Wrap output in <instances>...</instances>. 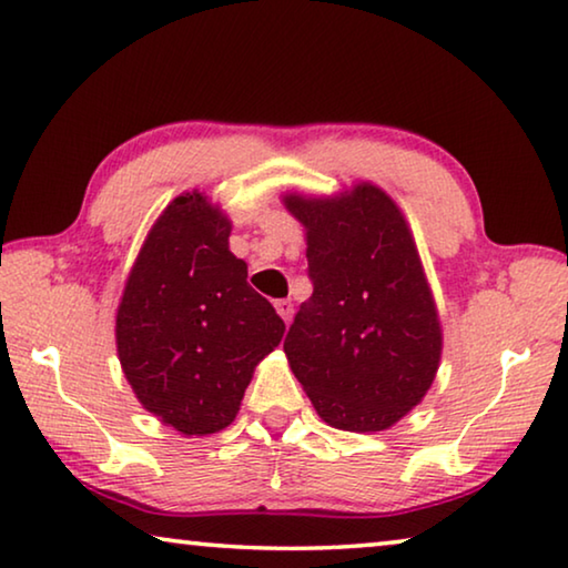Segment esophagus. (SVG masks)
Instances as JSON below:
<instances>
[{
    "label": "esophagus",
    "mask_w": 568,
    "mask_h": 568,
    "mask_svg": "<svg viewBox=\"0 0 568 568\" xmlns=\"http://www.w3.org/2000/svg\"><path fill=\"white\" fill-rule=\"evenodd\" d=\"M274 306H276L278 317H282L286 324H290L292 317H294V304H292V300H278Z\"/></svg>",
    "instance_id": "obj_1"
}]
</instances>
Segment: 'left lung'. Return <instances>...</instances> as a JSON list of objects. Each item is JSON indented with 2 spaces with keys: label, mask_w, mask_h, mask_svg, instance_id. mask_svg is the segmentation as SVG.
Masks as SVG:
<instances>
[{
  "label": "left lung",
  "mask_w": 568,
  "mask_h": 568,
  "mask_svg": "<svg viewBox=\"0 0 568 568\" xmlns=\"http://www.w3.org/2000/svg\"><path fill=\"white\" fill-rule=\"evenodd\" d=\"M306 229L312 296L284 339L324 423L375 433L420 403L440 362V324L410 229L369 183L339 199L286 196Z\"/></svg>",
  "instance_id": "left-lung-1"
}]
</instances>
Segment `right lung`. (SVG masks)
<instances>
[{
    "label": "right lung",
    "mask_w": 568,
    "mask_h": 568,
    "mask_svg": "<svg viewBox=\"0 0 568 568\" xmlns=\"http://www.w3.org/2000/svg\"><path fill=\"white\" fill-rule=\"evenodd\" d=\"M229 221L201 193L175 199L148 234L118 306V357L145 410L183 435L231 425L284 320L229 251Z\"/></svg>",
    "instance_id": "obj_1"
}]
</instances>
